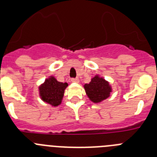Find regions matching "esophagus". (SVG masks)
Returning <instances> with one entry per match:
<instances>
[{
    "label": "esophagus",
    "instance_id": "1",
    "mask_svg": "<svg viewBox=\"0 0 157 157\" xmlns=\"http://www.w3.org/2000/svg\"><path fill=\"white\" fill-rule=\"evenodd\" d=\"M71 81L72 82H79V79H78V78H71Z\"/></svg>",
    "mask_w": 157,
    "mask_h": 157
}]
</instances>
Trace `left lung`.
<instances>
[{
	"instance_id": "1",
	"label": "left lung",
	"mask_w": 157,
	"mask_h": 157,
	"mask_svg": "<svg viewBox=\"0 0 157 157\" xmlns=\"http://www.w3.org/2000/svg\"><path fill=\"white\" fill-rule=\"evenodd\" d=\"M84 89L88 98L94 103H100L107 99L112 92L109 82L98 75L94 76L89 84H85Z\"/></svg>"
}]
</instances>
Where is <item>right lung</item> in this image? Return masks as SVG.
Returning <instances> with one entry per match:
<instances>
[{"instance_id":"right-lung-1","label":"right lung","mask_w":157,"mask_h":157,"mask_svg":"<svg viewBox=\"0 0 157 157\" xmlns=\"http://www.w3.org/2000/svg\"><path fill=\"white\" fill-rule=\"evenodd\" d=\"M68 86L67 82H60L53 77L45 79L39 86V94L41 100L52 106L56 107L61 103L65 89Z\"/></svg>"}]
</instances>
